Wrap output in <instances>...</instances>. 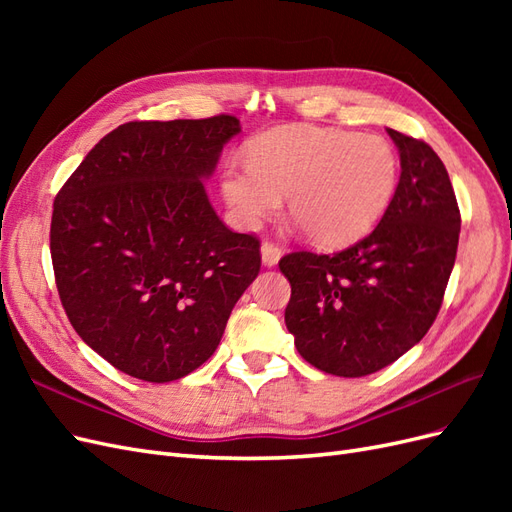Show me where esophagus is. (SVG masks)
I'll return each instance as SVG.
<instances>
[{"label": "esophagus", "mask_w": 512, "mask_h": 512, "mask_svg": "<svg viewBox=\"0 0 512 512\" xmlns=\"http://www.w3.org/2000/svg\"><path fill=\"white\" fill-rule=\"evenodd\" d=\"M260 254H262V265L265 267H275L282 258V250L271 241H265L260 245Z\"/></svg>", "instance_id": "34e87169"}]
</instances>
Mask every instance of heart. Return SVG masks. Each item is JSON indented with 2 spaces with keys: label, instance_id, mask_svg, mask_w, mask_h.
<instances>
[{
  "label": "heart",
  "instance_id": "b5f03b06",
  "mask_svg": "<svg viewBox=\"0 0 512 512\" xmlns=\"http://www.w3.org/2000/svg\"><path fill=\"white\" fill-rule=\"evenodd\" d=\"M395 147L380 134L282 126L250 145L247 162H230L222 196L241 228H258L284 205L322 247L363 237L397 188Z\"/></svg>",
  "mask_w": 512,
  "mask_h": 512
}]
</instances>
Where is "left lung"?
Wrapping results in <instances>:
<instances>
[{
    "label": "left lung",
    "mask_w": 512,
    "mask_h": 512,
    "mask_svg": "<svg viewBox=\"0 0 512 512\" xmlns=\"http://www.w3.org/2000/svg\"><path fill=\"white\" fill-rule=\"evenodd\" d=\"M401 177L380 224L335 254L292 252L286 327L303 359L324 374L361 378L416 346L436 320L451 277L461 215L438 153L386 130Z\"/></svg>",
    "instance_id": "obj_1"
}]
</instances>
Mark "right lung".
I'll list each match as a JSON object with an SVG mask.
<instances>
[{
    "mask_svg": "<svg viewBox=\"0 0 512 512\" xmlns=\"http://www.w3.org/2000/svg\"><path fill=\"white\" fill-rule=\"evenodd\" d=\"M241 123L232 115L130 121L59 190L55 284L83 342L145 382L188 376L218 348L260 271V241L232 232L203 179Z\"/></svg>",
    "mask_w": 512,
    "mask_h": 512,
    "instance_id": "1",
    "label": "right lung"
}]
</instances>
